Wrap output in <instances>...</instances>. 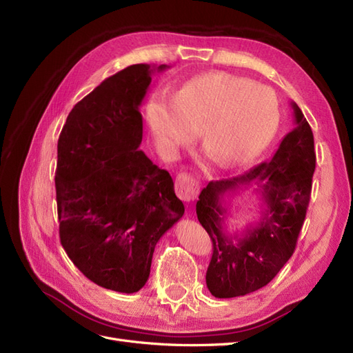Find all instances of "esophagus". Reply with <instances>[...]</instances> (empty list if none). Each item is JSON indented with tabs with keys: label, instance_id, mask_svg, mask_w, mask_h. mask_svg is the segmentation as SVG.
Returning a JSON list of instances; mask_svg holds the SVG:
<instances>
[{
	"label": "esophagus",
	"instance_id": "obj_1",
	"mask_svg": "<svg viewBox=\"0 0 353 353\" xmlns=\"http://www.w3.org/2000/svg\"><path fill=\"white\" fill-rule=\"evenodd\" d=\"M175 190L179 199H183L187 203L194 201L199 196V181L194 179L190 174H179L175 179Z\"/></svg>",
	"mask_w": 353,
	"mask_h": 353
}]
</instances>
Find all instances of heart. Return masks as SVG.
I'll return each instance as SVG.
<instances>
[{
	"label": "heart",
	"instance_id": "obj_1",
	"mask_svg": "<svg viewBox=\"0 0 353 353\" xmlns=\"http://www.w3.org/2000/svg\"><path fill=\"white\" fill-rule=\"evenodd\" d=\"M280 109L275 94L227 72L191 78L168 100L156 95L147 105V123L169 150L197 134L203 150L225 168L250 162L268 145Z\"/></svg>",
	"mask_w": 353,
	"mask_h": 353
}]
</instances>
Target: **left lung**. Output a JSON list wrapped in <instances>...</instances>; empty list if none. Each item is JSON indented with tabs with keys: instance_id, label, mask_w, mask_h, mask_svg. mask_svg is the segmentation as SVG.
<instances>
[{
	"instance_id": "obj_1",
	"label": "left lung",
	"mask_w": 353,
	"mask_h": 353,
	"mask_svg": "<svg viewBox=\"0 0 353 353\" xmlns=\"http://www.w3.org/2000/svg\"><path fill=\"white\" fill-rule=\"evenodd\" d=\"M290 104L296 126L283 138L272 159L243 175L210 181L199 196L197 218L213 243L206 284L215 297L259 290L294 252L311 199L316 157L311 126L299 105ZM249 188L263 200L261 219L240 236L230 234L225 219L230 197Z\"/></svg>"
}]
</instances>
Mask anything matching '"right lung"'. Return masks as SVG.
I'll return each instance as SVG.
<instances>
[{
    "mask_svg": "<svg viewBox=\"0 0 353 353\" xmlns=\"http://www.w3.org/2000/svg\"><path fill=\"white\" fill-rule=\"evenodd\" d=\"M132 65L103 81L69 113L57 144L60 241L92 283L119 293L144 287L157 241L184 215L165 169L140 150V105L154 72Z\"/></svg>",
    "mask_w": 353,
    "mask_h": 353,
    "instance_id": "1",
    "label": "right lung"
}]
</instances>
